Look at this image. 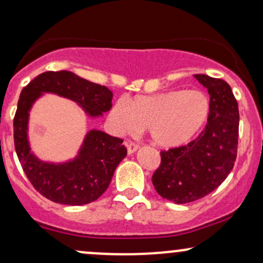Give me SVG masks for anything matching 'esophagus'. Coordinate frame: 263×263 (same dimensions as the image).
<instances>
[{
  "instance_id": "obj_1",
  "label": "esophagus",
  "mask_w": 263,
  "mask_h": 263,
  "mask_svg": "<svg viewBox=\"0 0 263 263\" xmlns=\"http://www.w3.org/2000/svg\"><path fill=\"white\" fill-rule=\"evenodd\" d=\"M125 146L128 147V153L129 154H133L134 152H137L138 147H139V145H138L137 143H134V141H130V140H126L125 141Z\"/></svg>"
}]
</instances>
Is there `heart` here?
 <instances>
[{"instance_id": "1", "label": "heart", "mask_w": 263, "mask_h": 263, "mask_svg": "<svg viewBox=\"0 0 263 263\" xmlns=\"http://www.w3.org/2000/svg\"><path fill=\"white\" fill-rule=\"evenodd\" d=\"M210 99L200 89L169 90L154 96L118 100L109 113L111 125L120 134L149 128L156 145L174 147L193 140L210 116Z\"/></svg>"}]
</instances>
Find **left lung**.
<instances>
[{
	"label": "left lung",
	"mask_w": 263,
	"mask_h": 263,
	"mask_svg": "<svg viewBox=\"0 0 263 263\" xmlns=\"http://www.w3.org/2000/svg\"><path fill=\"white\" fill-rule=\"evenodd\" d=\"M210 94L205 129L186 145L161 150L153 174L156 193L175 203L193 202L225 181L234 167L238 145V105L231 87L220 78L195 74Z\"/></svg>",
	"instance_id": "left-lung-1"
}]
</instances>
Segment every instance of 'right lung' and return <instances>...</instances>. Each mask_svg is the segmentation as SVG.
I'll return each instance as SVG.
<instances>
[{
  "instance_id": "right-lung-1",
  "label": "right lung",
  "mask_w": 263,
  "mask_h": 263,
  "mask_svg": "<svg viewBox=\"0 0 263 263\" xmlns=\"http://www.w3.org/2000/svg\"><path fill=\"white\" fill-rule=\"evenodd\" d=\"M51 92L81 104L89 116L110 110L113 93L104 85L81 78L68 70L44 72L21 92L13 118V139L17 156L26 176L41 195L63 205H85L107 190L118 164L125 158L123 139L92 130L85 137L79 155L66 164L40 161L29 152L28 111L41 93Z\"/></svg>"
}]
</instances>
